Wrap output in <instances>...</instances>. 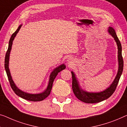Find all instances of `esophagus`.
<instances>
[{
  "mask_svg": "<svg viewBox=\"0 0 127 127\" xmlns=\"http://www.w3.org/2000/svg\"><path fill=\"white\" fill-rule=\"evenodd\" d=\"M72 62H73V60L72 58H69L68 59V64H70L72 63Z\"/></svg>",
  "mask_w": 127,
  "mask_h": 127,
  "instance_id": "esophagus-1",
  "label": "esophagus"
}]
</instances>
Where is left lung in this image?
Listing matches in <instances>:
<instances>
[{"label": "left lung", "mask_w": 127, "mask_h": 127, "mask_svg": "<svg viewBox=\"0 0 127 127\" xmlns=\"http://www.w3.org/2000/svg\"><path fill=\"white\" fill-rule=\"evenodd\" d=\"M108 32L116 41L118 45V61H119V69L116 77H115L114 81L112 84L111 85L110 87L103 92H99V93H90L82 90L80 88L79 83L76 80L75 75L73 72H71L72 77V87L75 95L77 99L80 100L84 103H99L100 101H103L105 99H107L113 94L115 91L118 86L119 81L120 80V76L122 74L123 70V59L122 54V44L119 38L117 36L116 32H115L114 29L112 27H109Z\"/></svg>", "instance_id": "left-lung-1"}]
</instances>
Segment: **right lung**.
<instances>
[{"label": "right lung", "mask_w": 127, "mask_h": 127, "mask_svg": "<svg viewBox=\"0 0 127 127\" xmlns=\"http://www.w3.org/2000/svg\"><path fill=\"white\" fill-rule=\"evenodd\" d=\"M22 26V25L19 26V27L18 29L16 30V31L12 34L10 39H9L8 48V50L7 51L6 54H5V60H4L5 69V71H6L7 75V77H8L11 87L12 88V90L14 91V92L17 95L20 96V97L23 98V99L29 100V101H41V100H43L44 99H45V98H46L47 96L50 94L51 91V89L52 87L53 82H54L56 76H57L59 72H60L62 71V70L65 68V65H64V64H62V65L57 67L55 69L54 71H52V72L50 75V80H49V83H48V87H47V88L44 92H43V93H41L39 94H30L25 93V92L22 91L21 90H20L19 89L17 88L16 86H15V83H14V82H13L12 77H11L10 72H9V70L8 63H9V54H10L11 47H12V41L14 40L15 37L16 36V34L18 33L19 31L20 30Z\"/></svg>", "instance_id": "add662e5"}]
</instances>
